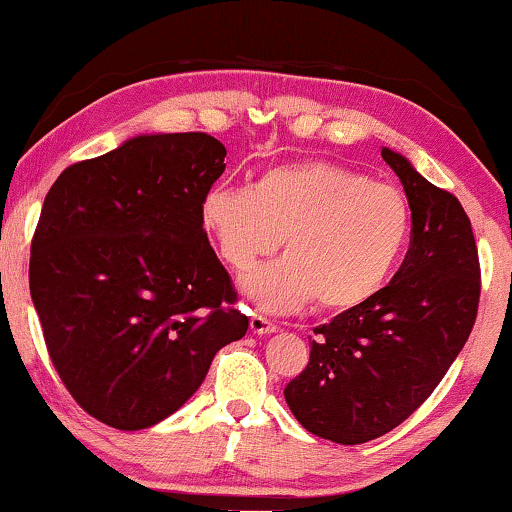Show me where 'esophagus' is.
Instances as JSON below:
<instances>
[{
	"label": "esophagus",
	"instance_id": "34e87169",
	"mask_svg": "<svg viewBox=\"0 0 512 512\" xmlns=\"http://www.w3.org/2000/svg\"><path fill=\"white\" fill-rule=\"evenodd\" d=\"M251 331L256 335H268L277 331V324H272V321L268 317H263V314H251Z\"/></svg>",
	"mask_w": 512,
	"mask_h": 512
}]
</instances>
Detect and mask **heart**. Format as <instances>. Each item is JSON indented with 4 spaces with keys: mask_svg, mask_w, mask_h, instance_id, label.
<instances>
[{
    "mask_svg": "<svg viewBox=\"0 0 512 512\" xmlns=\"http://www.w3.org/2000/svg\"><path fill=\"white\" fill-rule=\"evenodd\" d=\"M200 221L237 272L282 240V258L242 277L244 296L265 310L312 298L331 312L363 305L387 284L412 230L410 202L396 186L321 160L270 167L251 188L212 186Z\"/></svg>",
    "mask_w": 512,
    "mask_h": 512,
    "instance_id": "obj_1",
    "label": "heart"
}]
</instances>
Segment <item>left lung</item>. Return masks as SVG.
Listing matches in <instances>:
<instances>
[{"instance_id": "1", "label": "left lung", "mask_w": 512, "mask_h": 512, "mask_svg": "<svg viewBox=\"0 0 512 512\" xmlns=\"http://www.w3.org/2000/svg\"><path fill=\"white\" fill-rule=\"evenodd\" d=\"M410 202V249L394 279L359 307L314 328L310 363L284 389L293 417L340 445L380 438L408 419L464 349L478 314L480 263L471 221L384 146Z\"/></svg>"}]
</instances>
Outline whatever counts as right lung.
Wrapping results in <instances>:
<instances>
[{
  "label": "right lung",
  "instance_id": "obj_1",
  "mask_svg": "<svg viewBox=\"0 0 512 512\" xmlns=\"http://www.w3.org/2000/svg\"><path fill=\"white\" fill-rule=\"evenodd\" d=\"M205 132L137 135L67 167L32 240L30 293L69 394L121 431L163 422L249 319L200 221L226 170Z\"/></svg>",
  "mask_w": 512,
  "mask_h": 512
}]
</instances>
